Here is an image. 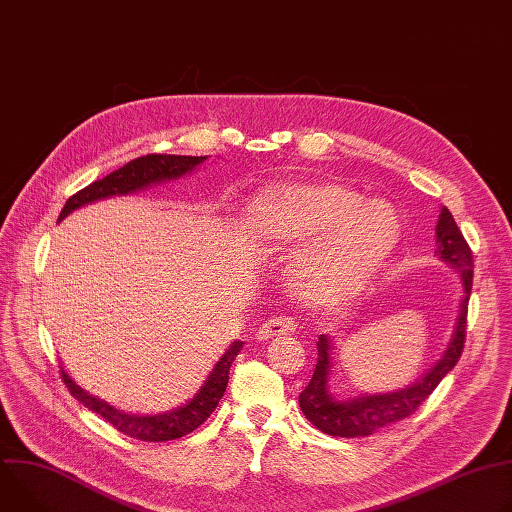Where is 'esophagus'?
<instances>
[{
  "label": "esophagus",
  "instance_id": "obj_1",
  "mask_svg": "<svg viewBox=\"0 0 512 512\" xmlns=\"http://www.w3.org/2000/svg\"><path fill=\"white\" fill-rule=\"evenodd\" d=\"M296 330V322L294 318L289 316H275L271 320H267L265 324H261L259 332H257V338L259 340H269V338H275V336H287Z\"/></svg>",
  "mask_w": 512,
  "mask_h": 512
}]
</instances>
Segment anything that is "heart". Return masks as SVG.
Here are the masks:
<instances>
[{
    "label": "heart",
    "mask_w": 512,
    "mask_h": 512,
    "mask_svg": "<svg viewBox=\"0 0 512 512\" xmlns=\"http://www.w3.org/2000/svg\"><path fill=\"white\" fill-rule=\"evenodd\" d=\"M247 218L267 249L304 245L289 271L291 285L318 306L358 291L397 239L393 208L342 184L271 188L253 200Z\"/></svg>",
    "instance_id": "heart-1"
}]
</instances>
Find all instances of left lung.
<instances>
[{"instance_id": "obj_1", "label": "left lung", "mask_w": 512, "mask_h": 512, "mask_svg": "<svg viewBox=\"0 0 512 512\" xmlns=\"http://www.w3.org/2000/svg\"><path fill=\"white\" fill-rule=\"evenodd\" d=\"M435 253L444 261H448L454 269H458L464 298L460 304V316L456 322V330L448 344L444 356L435 362V367L423 375L417 383L407 389L383 393V395H362L348 401H336L328 391V379L332 369V340L322 334L318 338V362L316 371L308 383V387L300 393V407L308 421H312L320 431L336 437H358L371 435L377 429L401 421L417 411V407L433 393L440 381L456 367L462 356L464 340H466V320H468V300L472 291V251L458 229L452 212L444 206L440 212V221L435 227Z\"/></svg>"}]
</instances>
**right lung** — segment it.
Wrapping results in <instances>:
<instances>
[{
    "label": "right lung",
    "mask_w": 512,
    "mask_h": 512,
    "mask_svg": "<svg viewBox=\"0 0 512 512\" xmlns=\"http://www.w3.org/2000/svg\"><path fill=\"white\" fill-rule=\"evenodd\" d=\"M204 160H206V156L198 158V156H170V154H150V156L135 158V160L127 162L123 168L105 176L103 180H95L87 188L79 190L77 194H72L66 200L64 208L58 216V221H62V218L66 214H70L72 210H77L85 204H91L95 200L129 194V192L141 190L150 184L180 178V176L192 172ZM241 348H243V342H239V340L233 342L229 346V350L221 356V360L216 362V367L212 369V373L208 375L204 387H200L196 397L192 401H188L184 407H178L170 413H160V415L123 413V411L115 409L113 405H109L107 401H101V399L89 395L85 389H81L75 381L68 377V373L62 367H60V375H62V381L72 397L81 401L91 411L99 413L117 431L129 435V437H135V440H141V442H168V440H178V437L188 435L190 431H194L198 425H202L210 417V413L216 409L218 401H221V397L225 395V389L229 385L231 364L237 358V354L241 352Z\"/></svg>",
    "instance_id": "1"
}]
</instances>
